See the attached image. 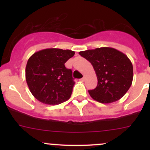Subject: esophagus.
<instances>
[{
  "mask_svg": "<svg viewBox=\"0 0 150 150\" xmlns=\"http://www.w3.org/2000/svg\"><path fill=\"white\" fill-rule=\"evenodd\" d=\"M80 81H82V82H85V77L84 76L83 77H82V78H81Z\"/></svg>",
  "mask_w": 150,
  "mask_h": 150,
  "instance_id": "34e87169",
  "label": "esophagus"
}]
</instances>
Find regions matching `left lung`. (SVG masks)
Masks as SVG:
<instances>
[{
    "label": "left lung",
    "instance_id": "left-lung-1",
    "mask_svg": "<svg viewBox=\"0 0 150 150\" xmlns=\"http://www.w3.org/2000/svg\"><path fill=\"white\" fill-rule=\"evenodd\" d=\"M79 54L92 63L97 75V87L88 91L93 99L110 104L128 92L133 79V68L126 55L111 47L87 50Z\"/></svg>",
    "mask_w": 150,
    "mask_h": 150
}]
</instances>
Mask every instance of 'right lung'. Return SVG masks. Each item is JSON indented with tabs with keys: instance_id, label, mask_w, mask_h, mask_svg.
Wrapping results in <instances>:
<instances>
[{
	"instance_id": "add662e5",
	"label": "right lung",
	"mask_w": 150,
	"mask_h": 150,
	"mask_svg": "<svg viewBox=\"0 0 150 150\" xmlns=\"http://www.w3.org/2000/svg\"><path fill=\"white\" fill-rule=\"evenodd\" d=\"M75 52L71 50L46 49L35 52L28 59L25 78L31 93L38 101L49 105L68 100L75 82L73 72L65 62Z\"/></svg>"
}]
</instances>
